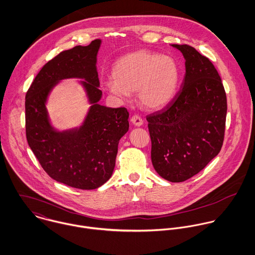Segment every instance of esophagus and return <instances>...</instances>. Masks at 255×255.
<instances>
[{
  "mask_svg": "<svg viewBox=\"0 0 255 255\" xmlns=\"http://www.w3.org/2000/svg\"><path fill=\"white\" fill-rule=\"evenodd\" d=\"M131 122H132L135 126H142L144 121H143V119H142V117H141L140 115L135 114V115H133V116L131 117Z\"/></svg>",
  "mask_w": 255,
  "mask_h": 255,
  "instance_id": "esophagus-1",
  "label": "esophagus"
}]
</instances>
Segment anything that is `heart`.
<instances>
[{"label": "heart", "mask_w": 255, "mask_h": 255, "mask_svg": "<svg viewBox=\"0 0 255 255\" xmlns=\"http://www.w3.org/2000/svg\"><path fill=\"white\" fill-rule=\"evenodd\" d=\"M112 79L104 82L105 90L126 99L137 94L143 106L160 109L172 100L176 92L179 70L169 56L148 50L128 53L112 67Z\"/></svg>", "instance_id": "heart-1"}]
</instances>
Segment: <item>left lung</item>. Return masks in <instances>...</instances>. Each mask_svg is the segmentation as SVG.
Masks as SVG:
<instances>
[{
	"mask_svg": "<svg viewBox=\"0 0 255 255\" xmlns=\"http://www.w3.org/2000/svg\"><path fill=\"white\" fill-rule=\"evenodd\" d=\"M185 59L180 91L163 109L147 116L153 168L182 182L220 153L226 128L227 96L212 62L187 44H171Z\"/></svg>",
	"mask_w": 255,
	"mask_h": 255,
	"instance_id": "left-lung-1",
	"label": "left lung"
}]
</instances>
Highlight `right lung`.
<instances>
[{"label": "right lung", "instance_id": "obj_1", "mask_svg": "<svg viewBox=\"0 0 255 255\" xmlns=\"http://www.w3.org/2000/svg\"><path fill=\"white\" fill-rule=\"evenodd\" d=\"M102 40L59 53L39 71L25 96L27 143L54 180L78 189H96L112 175L119 140L129 129L125 107L99 104L102 92L97 71ZM78 77L92 106L79 128L57 131L49 122L45 103L57 82Z\"/></svg>", "mask_w": 255, "mask_h": 255}]
</instances>
